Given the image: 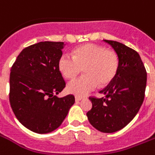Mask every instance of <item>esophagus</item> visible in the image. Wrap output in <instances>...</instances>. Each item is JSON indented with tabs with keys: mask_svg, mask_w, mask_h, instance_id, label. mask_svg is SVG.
I'll return each instance as SVG.
<instances>
[{
	"mask_svg": "<svg viewBox=\"0 0 155 155\" xmlns=\"http://www.w3.org/2000/svg\"><path fill=\"white\" fill-rule=\"evenodd\" d=\"M82 100V97H75V101H80Z\"/></svg>",
	"mask_w": 155,
	"mask_h": 155,
	"instance_id": "1",
	"label": "esophagus"
}]
</instances>
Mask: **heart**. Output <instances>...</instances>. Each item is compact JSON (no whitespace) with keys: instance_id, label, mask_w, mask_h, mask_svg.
Instances as JSON below:
<instances>
[{"instance_id":"b5f03b06","label":"heart","mask_w":155,"mask_h":155,"mask_svg":"<svg viewBox=\"0 0 155 155\" xmlns=\"http://www.w3.org/2000/svg\"><path fill=\"white\" fill-rule=\"evenodd\" d=\"M58 66L66 78L72 79L84 70L85 75L71 81L67 91L83 97L95 89L98 84L105 86L116 77L119 66L117 54L105 47L89 43L74 50V57L68 54L60 56Z\"/></svg>"}]
</instances>
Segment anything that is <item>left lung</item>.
Segmentation results:
<instances>
[{"instance_id": "obj_1", "label": "left lung", "mask_w": 155, "mask_h": 155, "mask_svg": "<svg viewBox=\"0 0 155 155\" xmlns=\"http://www.w3.org/2000/svg\"><path fill=\"white\" fill-rule=\"evenodd\" d=\"M104 42L118 56V70L112 82L100 91L104 97H90L93 107L86 115L97 130L112 133L127 126L139 112L145 96L147 71L135 50L116 41Z\"/></svg>"}]
</instances>
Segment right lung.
Here are the masks:
<instances>
[{
	"label": "right lung",
	"instance_id": "1",
	"mask_svg": "<svg viewBox=\"0 0 155 155\" xmlns=\"http://www.w3.org/2000/svg\"><path fill=\"white\" fill-rule=\"evenodd\" d=\"M63 42H39L17 56L10 73L9 101L21 124L33 132L57 129L74 104V95L58 98L66 82L58 62Z\"/></svg>",
	"mask_w": 155,
	"mask_h": 155
}]
</instances>
